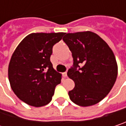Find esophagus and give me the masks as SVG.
Returning a JSON list of instances; mask_svg holds the SVG:
<instances>
[{
    "label": "esophagus",
    "instance_id": "esophagus-1",
    "mask_svg": "<svg viewBox=\"0 0 126 126\" xmlns=\"http://www.w3.org/2000/svg\"><path fill=\"white\" fill-rule=\"evenodd\" d=\"M62 76H63V77L66 78V77H67V72H64V73L62 74Z\"/></svg>",
    "mask_w": 126,
    "mask_h": 126
}]
</instances>
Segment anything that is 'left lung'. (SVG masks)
<instances>
[{
    "label": "left lung",
    "instance_id": "1",
    "mask_svg": "<svg viewBox=\"0 0 126 126\" xmlns=\"http://www.w3.org/2000/svg\"><path fill=\"white\" fill-rule=\"evenodd\" d=\"M63 41L74 60V67L67 72L75 84L69 91L70 100L82 107L98 103L110 93L117 78L113 51L100 36L90 31L66 33Z\"/></svg>",
    "mask_w": 126,
    "mask_h": 126
}]
</instances>
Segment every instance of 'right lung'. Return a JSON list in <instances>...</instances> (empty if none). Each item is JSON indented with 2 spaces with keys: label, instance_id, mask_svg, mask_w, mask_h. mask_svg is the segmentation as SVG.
I'll return each mask as SVG.
<instances>
[{
  "label": "right lung",
  "instance_id": "add662e5",
  "mask_svg": "<svg viewBox=\"0 0 126 126\" xmlns=\"http://www.w3.org/2000/svg\"><path fill=\"white\" fill-rule=\"evenodd\" d=\"M64 33H32L18 45L8 65V79L16 95L33 107L50 103L62 74L50 62L53 46Z\"/></svg>",
  "mask_w": 126,
  "mask_h": 126
}]
</instances>
